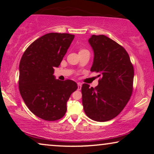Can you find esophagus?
I'll list each match as a JSON object with an SVG mask.
<instances>
[{
    "mask_svg": "<svg viewBox=\"0 0 154 154\" xmlns=\"http://www.w3.org/2000/svg\"><path fill=\"white\" fill-rule=\"evenodd\" d=\"M81 87H82L81 83H78V90H81Z\"/></svg>",
    "mask_w": 154,
    "mask_h": 154,
    "instance_id": "34e87169",
    "label": "esophagus"
}]
</instances>
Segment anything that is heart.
<instances>
[{
  "label": "heart",
  "instance_id": "heart-1",
  "mask_svg": "<svg viewBox=\"0 0 154 154\" xmlns=\"http://www.w3.org/2000/svg\"><path fill=\"white\" fill-rule=\"evenodd\" d=\"M85 50H81V51H80V52H82V51H85Z\"/></svg>",
  "mask_w": 154,
  "mask_h": 154
}]
</instances>
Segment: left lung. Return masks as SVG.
<instances>
[{
    "label": "left lung",
    "instance_id": "1",
    "mask_svg": "<svg viewBox=\"0 0 154 154\" xmlns=\"http://www.w3.org/2000/svg\"><path fill=\"white\" fill-rule=\"evenodd\" d=\"M94 52L92 72L100 73L98 85H82V102L88 117L105 122L117 116L132 92L134 69L126 50L104 35H92L88 40Z\"/></svg>",
    "mask_w": 154,
    "mask_h": 154
}]
</instances>
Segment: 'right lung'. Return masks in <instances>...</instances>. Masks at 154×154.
Here are the masks:
<instances>
[{
    "label": "right lung",
    "mask_w": 154,
    "mask_h": 154,
    "mask_svg": "<svg viewBox=\"0 0 154 154\" xmlns=\"http://www.w3.org/2000/svg\"><path fill=\"white\" fill-rule=\"evenodd\" d=\"M74 35L50 33L33 42L20 63L19 89L29 110L45 121L62 119L66 103L77 90L71 80L60 81L54 74L66 53Z\"/></svg>",
    "instance_id": "1"
}]
</instances>
